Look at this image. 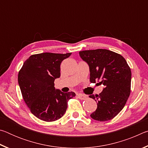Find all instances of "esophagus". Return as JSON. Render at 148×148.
<instances>
[{
    "mask_svg": "<svg viewBox=\"0 0 148 148\" xmlns=\"http://www.w3.org/2000/svg\"><path fill=\"white\" fill-rule=\"evenodd\" d=\"M77 97H78V98L81 100H85L87 99V96L86 95H82V94H78L77 95Z\"/></svg>",
    "mask_w": 148,
    "mask_h": 148,
    "instance_id": "1",
    "label": "esophagus"
}]
</instances>
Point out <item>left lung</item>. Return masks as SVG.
<instances>
[{
    "instance_id": "1",
    "label": "left lung",
    "mask_w": 148,
    "mask_h": 148,
    "mask_svg": "<svg viewBox=\"0 0 148 148\" xmlns=\"http://www.w3.org/2000/svg\"><path fill=\"white\" fill-rule=\"evenodd\" d=\"M79 54L89 65L90 82L99 81L104 86L99 95L89 96L97 104L90 116L99 121L113 119L123 108L131 93V69L123 57L108 49L85 50Z\"/></svg>"
}]
</instances>
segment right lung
I'll return each instance as SVG.
<instances>
[{
    "mask_svg": "<svg viewBox=\"0 0 148 148\" xmlns=\"http://www.w3.org/2000/svg\"><path fill=\"white\" fill-rule=\"evenodd\" d=\"M72 53H42L30 56L18 74V84L25 102L32 114L44 121H54L66 112L74 92L56 89L54 81L61 76L60 65Z\"/></svg>",
    "mask_w": 148,
    "mask_h": 148,
    "instance_id": "1",
    "label": "right lung"
}]
</instances>
